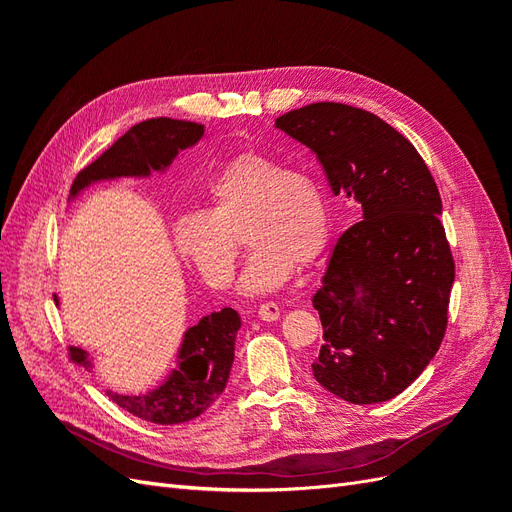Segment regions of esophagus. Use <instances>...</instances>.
I'll return each mask as SVG.
<instances>
[{
    "mask_svg": "<svg viewBox=\"0 0 512 512\" xmlns=\"http://www.w3.org/2000/svg\"><path fill=\"white\" fill-rule=\"evenodd\" d=\"M277 316H280V307H277L275 303H262V305L258 307V318H260V320L273 322V320H277Z\"/></svg>",
    "mask_w": 512,
    "mask_h": 512,
    "instance_id": "34e87169",
    "label": "esophagus"
}]
</instances>
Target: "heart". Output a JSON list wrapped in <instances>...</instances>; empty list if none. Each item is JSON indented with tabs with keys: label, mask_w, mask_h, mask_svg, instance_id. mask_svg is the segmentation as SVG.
<instances>
[{
	"label": "heart",
	"mask_w": 512,
	"mask_h": 512,
	"mask_svg": "<svg viewBox=\"0 0 512 512\" xmlns=\"http://www.w3.org/2000/svg\"><path fill=\"white\" fill-rule=\"evenodd\" d=\"M207 209L175 224V245L213 288L235 277L239 230L252 247L241 290L280 288L294 267H309L329 243V207L320 185L301 170L258 151L232 158L207 185Z\"/></svg>",
	"instance_id": "1"
}]
</instances>
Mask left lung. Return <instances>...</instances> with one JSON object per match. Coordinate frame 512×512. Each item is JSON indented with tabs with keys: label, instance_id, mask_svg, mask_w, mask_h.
<instances>
[{
	"label": "left lung",
	"instance_id": "left-lung-1",
	"mask_svg": "<svg viewBox=\"0 0 512 512\" xmlns=\"http://www.w3.org/2000/svg\"><path fill=\"white\" fill-rule=\"evenodd\" d=\"M275 126L316 153L333 194L363 209L314 294L324 339L314 378L350 404L393 399L436 356L448 324L455 260L438 185L408 138L363 108L316 102Z\"/></svg>",
	"mask_w": 512,
	"mask_h": 512
}]
</instances>
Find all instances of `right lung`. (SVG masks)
<instances>
[{
    "instance_id": "1",
    "label": "right lung",
    "mask_w": 512,
    "mask_h": 512,
    "mask_svg": "<svg viewBox=\"0 0 512 512\" xmlns=\"http://www.w3.org/2000/svg\"><path fill=\"white\" fill-rule=\"evenodd\" d=\"M203 134L205 126L183 119L158 117L136 123L111 149L76 175L70 194L76 196L89 183L100 179L147 177L151 170L166 168L181 149L198 143ZM239 327L241 318L230 307L200 318L198 324L185 331L179 367L160 389L134 397L113 395L111 391L108 395L117 406L149 423L179 425L192 421L224 393L235 359ZM68 354L74 363L89 367L87 352L81 348L72 346Z\"/></svg>"
}]
</instances>
